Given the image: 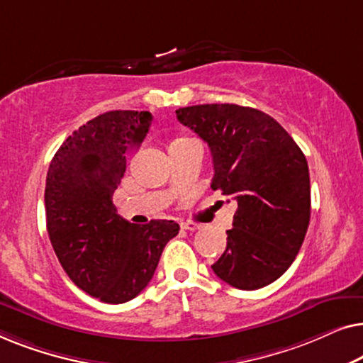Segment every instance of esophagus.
Listing matches in <instances>:
<instances>
[{"instance_id": "1", "label": "esophagus", "mask_w": 363, "mask_h": 363, "mask_svg": "<svg viewBox=\"0 0 363 363\" xmlns=\"http://www.w3.org/2000/svg\"><path fill=\"white\" fill-rule=\"evenodd\" d=\"M182 228H183V230H188V231H195V230H198V228H200V225H198V223H193V221H183Z\"/></svg>"}]
</instances>
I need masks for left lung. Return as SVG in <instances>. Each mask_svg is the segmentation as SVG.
Returning a JSON list of instances; mask_svg holds the SVG:
<instances>
[{
  "mask_svg": "<svg viewBox=\"0 0 363 363\" xmlns=\"http://www.w3.org/2000/svg\"><path fill=\"white\" fill-rule=\"evenodd\" d=\"M177 118L210 147L213 190L238 203L213 271L236 289L271 284L296 259L309 226L304 153L279 122L257 108L203 104L178 108Z\"/></svg>",
  "mask_w": 363,
  "mask_h": 363,
  "instance_id": "1",
  "label": "left lung"
}]
</instances>
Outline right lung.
I'll return each instance as SVG.
<instances>
[{
	"mask_svg": "<svg viewBox=\"0 0 363 363\" xmlns=\"http://www.w3.org/2000/svg\"><path fill=\"white\" fill-rule=\"evenodd\" d=\"M150 125L147 111L97 116L66 138L48 170L44 205L54 252L74 284L108 304L145 289L163 247L180 231L168 220L133 225L112 203L127 153Z\"/></svg>",
	"mask_w": 363,
	"mask_h": 363,
	"instance_id": "1",
	"label": "right lung"
}]
</instances>
